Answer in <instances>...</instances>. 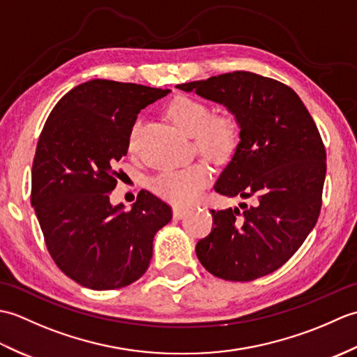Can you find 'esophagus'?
<instances>
[{"instance_id": "34e87169", "label": "esophagus", "mask_w": 357, "mask_h": 357, "mask_svg": "<svg viewBox=\"0 0 357 357\" xmlns=\"http://www.w3.org/2000/svg\"><path fill=\"white\" fill-rule=\"evenodd\" d=\"M188 213V208L185 207H173V218L174 219H183Z\"/></svg>"}]
</instances>
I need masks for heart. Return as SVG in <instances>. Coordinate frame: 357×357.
<instances>
[{"label": "heart", "mask_w": 357, "mask_h": 357, "mask_svg": "<svg viewBox=\"0 0 357 357\" xmlns=\"http://www.w3.org/2000/svg\"><path fill=\"white\" fill-rule=\"evenodd\" d=\"M169 116L185 133L193 135L196 149L211 161L227 162L236 153L241 130L238 119L231 113L210 116L207 102L193 96H178L169 105ZM138 130L139 123H136L130 133V147H133ZM210 179L211 172L208 165L195 162L158 173L155 178H151L150 188L164 201L176 206H187L198 199Z\"/></svg>", "instance_id": "b5f03b06"}]
</instances>
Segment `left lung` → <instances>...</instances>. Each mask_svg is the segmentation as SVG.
<instances>
[{
	"label": "left lung",
	"instance_id": "8db88e82",
	"mask_svg": "<svg viewBox=\"0 0 357 357\" xmlns=\"http://www.w3.org/2000/svg\"><path fill=\"white\" fill-rule=\"evenodd\" d=\"M222 104L241 128L236 153L215 190L252 204L210 210L213 229L196 244L216 278L248 282L298 252L322 206L327 155L319 130L293 89L252 72H233L176 86Z\"/></svg>",
	"mask_w": 357,
	"mask_h": 357
}]
</instances>
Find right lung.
<instances>
[{"label": "right lung", "mask_w": 357, "mask_h": 357, "mask_svg": "<svg viewBox=\"0 0 357 357\" xmlns=\"http://www.w3.org/2000/svg\"><path fill=\"white\" fill-rule=\"evenodd\" d=\"M169 92L92 79L67 92L45 121L30 201L52 259L82 287L113 290L138 280L156 231L170 222L172 208L147 190L130 210L110 204L138 113Z\"/></svg>", "instance_id": "add662e5"}]
</instances>
